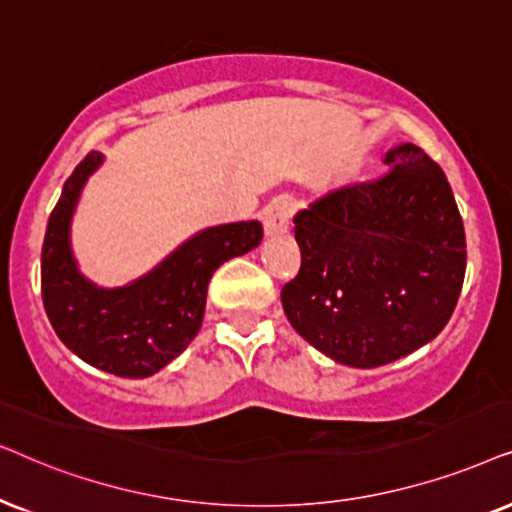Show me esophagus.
Segmentation results:
<instances>
[{"label":"esophagus","mask_w":512,"mask_h":512,"mask_svg":"<svg viewBox=\"0 0 512 512\" xmlns=\"http://www.w3.org/2000/svg\"><path fill=\"white\" fill-rule=\"evenodd\" d=\"M292 210H295V206H292L288 196H276V199L264 208L262 222H264V231H267V236H278L288 231Z\"/></svg>","instance_id":"esophagus-1"}]
</instances>
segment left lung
<instances>
[{"label":"left lung","mask_w":512,"mask_h":512,"mask_svg":"<svg viewBox=\"0 0 512 512\" xmlns=\"http://www.w3.org/2000/svg\"><path fill=\"white\" fill-rule=\"evenodd\" d=\"M377 180L295 215L302 267L283 285L290 325L351 367H379L440 335L459 302L466 234L445 173L424 149H388Z\"/></svg>","instance_id":"1"}]
</instances>
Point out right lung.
<instances>
[{
    "label": "right lung",
    "mask_w": 512,
    "mask_h": 512,
    "mask_svg": "<svg viewBox=\"0 0 512 512\" xmlns=\"http://www.w3.org/2000/svg\"><path fill=\"white\" fill-rule=\"evenodd\" d=\"M102 163L91 152L67 177L42 245V299L67 349L117 377H152L180 356L201 330L215 269L262 241L260 222L203 229L159 267L124 288L105 290L79 274L70 248V222L81 187Z\"/></svg>",
    "instance_id": "obj_1"
}]
</instances>
